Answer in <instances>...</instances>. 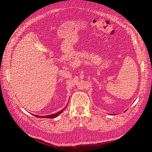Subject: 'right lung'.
Wrapping results in <instances>:
<instances>
[{"instance_id": "obj_1", "label": "right lung", "mask_w": 152, "mask_h": 152, "mask_svg": "<svg viewBox=\"0 0 152 152\" xmlns=\"http://www.w3.org/2000/svg\"><path fill=\"white\" fill-rule=\"evenodd\" d=\"M68 104V103H67ZM66 107H65V108L62 109L60 111L57 112L56 113H54V114H51V115H45V116H39V115H33L35 116L36 117H39V118H53L55 117H57L59 114H61L63 111L64 110H65Z\"/></svg>"}]
</instances>
